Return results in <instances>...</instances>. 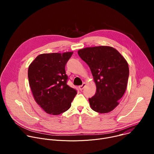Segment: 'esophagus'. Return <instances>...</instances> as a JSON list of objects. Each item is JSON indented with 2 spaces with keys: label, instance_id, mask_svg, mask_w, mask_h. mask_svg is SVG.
<instances>
[{
  "label": "esophagus",
  "instance_id": "1",
  "mask_svg": "<svg viewBox=\"0 0 154 154\" xmlns=\"http://www.w3.org/2000/svg\"><path fill=\"white\" fill-rule=\"evenodd\" d=\"M85 86H86V83H83V84H82V85L79 86V89H80V91L83 90L84 88L85 87Z\"/></svg>",
  "mask_w": 154,
  "mask_h": 154
}]
</instances>
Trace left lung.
<instances>
[{"instance_id":"obj_1","label":"left lung","mask_w":154,"mask_h":154,"mask_svg":"<svg viewBox=\"0 0 154 154\" xmlns=\"http://www.w3.org/2000/svg\"><path fill=\"white\" fill-rule=\"evenodd\" d=\"M78 54L89 66L96 85L95 95L89 98L91 108L100 113L112 111L126 90L127 62L116 49L109 46L84 48Z\"/></svg>"}]
</instances>
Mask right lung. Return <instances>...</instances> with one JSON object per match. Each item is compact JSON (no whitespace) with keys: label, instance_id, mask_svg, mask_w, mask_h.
<instances>
[{"label":"right lung","instance_id":"right-lung-1","mask_svg":"<svg viewBox=\"0 0 154 154\" xmlns=\"http://www.w3.org/2000/svg\"><path fill=\"white\" fill-rule=\"evenodd\" d=\"M73 52L38 55L28 69L29 85L36 103L47 113L60 115L71 107L77 90L67 84L65 66Z\"/></svg>","mask_w":154,"mask_h":154}]
</instances>
